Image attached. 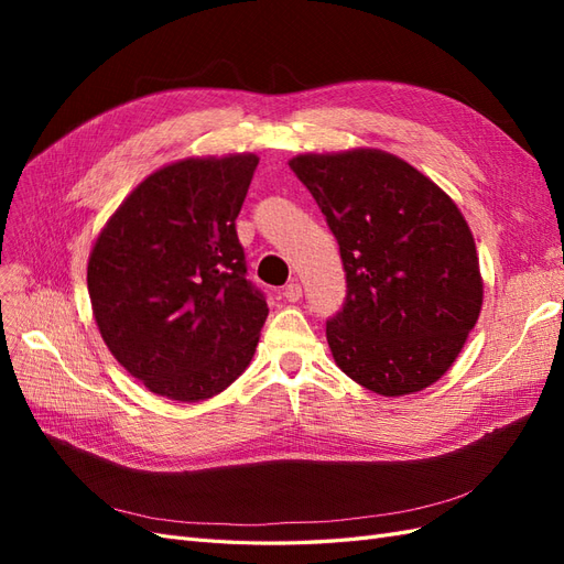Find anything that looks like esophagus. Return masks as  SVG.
Returning a JSON list of instances; mask_svg holds the SVG:
<instances>
[{"instance_id":"obj_1","label":"esophagus","mask_w":564,"mask_h":564,"mask_svg":"<svg viewBox=\"0 0 564 564\" xmlns=\"http://www.w3.org/2000/svg\"><path fill=\"white\" fill-rule=\"evenodd\" d=\"M282 296H284L289 303H296V301H301V296H303V289H301L299 282H289V284L284 286Z\"/></svg>"}]
</instances>
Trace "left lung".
<instances>
[{
	"mask_svg": "<svg viewBox=\"0 0 564 564\" xmlns=\"http://www.w3.org/2000/svg\"><path fill=\"white\" fill-rule=\"evenodd\" d=\"M334 232L348 294L327 322L338 369L383 398L442 379L482 311L473 232L454 199L398 155L355 148L296 155Z\"/></svg>",
	"mask_w": 564,
	"mask_h": 564,
	"instance_id": "1",
	"label": "left lung"
}]
</instances>
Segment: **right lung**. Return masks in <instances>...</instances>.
Segmentation results:
<instances>
[{
  "label": "right lung",
  "instance_id": "right-lung-1",
  "mask_svg": "<svg viewBox=\"0 0 564 564\" xmlns=\"http://www.w3.org/2000/svg\"><path fill=\"white\" fill-rule=\"evenodd\" d=\"M259 158H187L141 181L96 237L87 265L108 350L155 395L199 402L249 367L268 317L247 280L235 218Z\"/></svg>",
  "mask_w": 564,
  "mask_h": 564
}]
</instances>
